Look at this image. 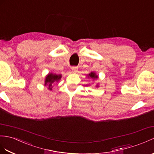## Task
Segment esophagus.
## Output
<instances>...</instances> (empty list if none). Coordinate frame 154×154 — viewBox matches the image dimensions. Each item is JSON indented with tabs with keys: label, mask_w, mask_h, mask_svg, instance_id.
Listing matches in <instances>:
<instances>
[{
	"label": "esophagus",
	"mask_w": 154,
	"mask_h": 154,
	"mask_svg": "<svg viewBox=\"0 0 154 154\" xmlns=\"http://www.w3.org/2000/svg\"><path fill=\"white\" fill-rule=\"evenodd\" d=\"M71 69H72L73 73H77V71H78V67L73 66V67H71Z\"/></svg>",
	"instance_id": "34e87169"
}]
</instances>
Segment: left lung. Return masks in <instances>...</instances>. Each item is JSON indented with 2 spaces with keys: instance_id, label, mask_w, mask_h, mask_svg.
<instances>
[{
  "instance_id": "left-lung-1",
  "label": "left lung",
  "mask_w": 154,
  "mask_h": 154,
  "mask_svg": "<svg viewBox=\"0 0 154 154\" xmlns=\"http://www.w3.org/2000/svg\"><path fill=\"white\" fill-rule=\"evenodd\" d=\"M87 77H88V78L92 79L94 80V79H98V76L97 75H96V73L95 72H91V73H89L88 75H87ZM96 88L99 87V85H98V83L96 84Z\"/></svg>"
}]
</instances>
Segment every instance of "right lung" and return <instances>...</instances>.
Instances as JSON below:
<instances>
[{"instance_id":"1","label":"right lung","mask_w":154,"mask_h":154,"mask_svg":"<svg viewBox=\"0 0 154 154\" xmlns=\"http://www.w3.org/2000/svg\"><path fill=\"white\" fill-rule=\"evenodd\" d=\"M62 75H58L53 73H49L46 75L45 79V86H47L48 89L50 91L52 90V85L58 82L62 78Z\"/></svg>"}]
</instances>
